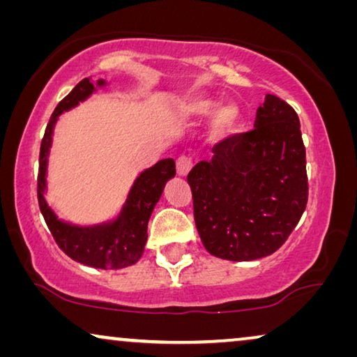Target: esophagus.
Masks as SVG:
<instances>
[{"instance_id":"34e87169","label":"esophagus","mask_w":357,"mask_h":357,"mask_svg":"<svg viewBox=\"0 0 357 357\" xmlns=\"http://www.w3.org/2000/svg\"><path fill=\"white\" fill-rule=\"evenodd\" d=\"M193 164L188 158H178L177 160V175L178 177H187L190 170H192Z\"/></svg>"}]
</instances>
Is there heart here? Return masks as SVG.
<instances>
[{
	"instance_id": "1",
	"label": "heart",
	"mask_w": 357,
	"mask_h": 357,
	"mask_svg": "<svg viewBox=\"0 0 357 357\" xmlns=\"http://www.w3.org/2000/svg\"><path fill=\"white\" fill-rule=\"evenodd\" d=\"M177 112L183 120H202L209 116L208 136L211 141H224L236 133L242 121L241 109L236 102H222L218 105V100L213 97H182L177 100Z\"/></svg>"
}]
</instances>
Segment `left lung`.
<instances>
[{"instance_id":"obj_1","label":"left lung","mask_w":357,"mask_h":357,"mask_svg":"<svg viewBox=\"0 0 357 357\" xmlns=\"http://www.w3.org/2000/svg\"><path fill=\"white\" fill-rule=\"evenodd\" d=\"M213 154L187 178L204 248L231 261L275 253L294 231L309 195L299 116L266 94L253 130L224 139Z\"/></svg>"}]
</instances>
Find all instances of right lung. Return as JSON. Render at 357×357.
Segmentation results:
<instances>
[{"label":"right lung","mask_w":357,"mask_h":357,"mask_svg":"<svg viewBox=\"0 0 357 357\" xmlns=\"http://www.w3.org/2000/svg\"><path fill=\"white\" fill-rule=\"evenodd\" d=\"M107 86L105 79L86 77L56 105L52 119L48 121L45 135L40 146L38 158L37 195L42 216L50 229L58 247L68 257L86 266L100 270H120L135 265L144 252L148 242V222L154 206L162 197L165 183L175 177L174 159H162L153 167L144 169L128 190L125 203L119 214L105 222L79 226L58 218L47 202V170L50 148L53 143V131L61 114L75 109L89 99L97 89Z\"/></svg>","instance_id":"obj_1"}]
</instances>
